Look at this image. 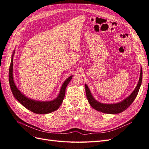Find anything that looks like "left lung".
<instances>
[{"mask_svg":"<svg viewBox=\"0 0 149 149\" xmlns=\"http://www.w3.org/2000/svg\"><path fill=\"white\" fill-rule=\"evenodd\" d=\"M142 69L141 68V73H140V78L137 86L128 97H127L125 99H124V100L119 102L112 104H104L97 101L93 96L91 91H90V89L86 84H85L86 94V97L89 104L91 105V106H92V107H93L94 109L103 112V113L112 114H118L120 113V112H123L126 109H127V108L130 106V104L133 102L136 96H137L140 87H141L142 84Z\"/></svg>","mask_w":149,"mask_h":149,"instance_id":"1","label":"left lung"}]
</instances>
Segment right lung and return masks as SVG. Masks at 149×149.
Returning a JSON list of instances; mask_svg holds the SVG:
<instances>
[{"label":"right lung","mask_w":149,"mask_h":149,"mask_svg":"<svg viewBox=\"0 0 149 149\" xmlns=\"http://www.w3.org/2000/svg\"><path fill=\"white\" fill-rule=\"evenodd\" d=\"M15 50L13 51L12 55L11 63L9 69V83L10 89L13 93V96L15 97L16 100L19 102L22 106H24L26 109L30 110V111L34 112L36 114H48L57 110L61 106L63 101L64 100L65 95V90L68 84H69L70 81L71 80L73 76H70L68 78L65 82L63 83L59 94L58 96L54 99V100L49 101H42L34 100L26 97L25 94L22 93L20 90L17 87V86L14 82L13 77V55H14Z\"/></svg>","instance_id":"1"}]
</instances>
